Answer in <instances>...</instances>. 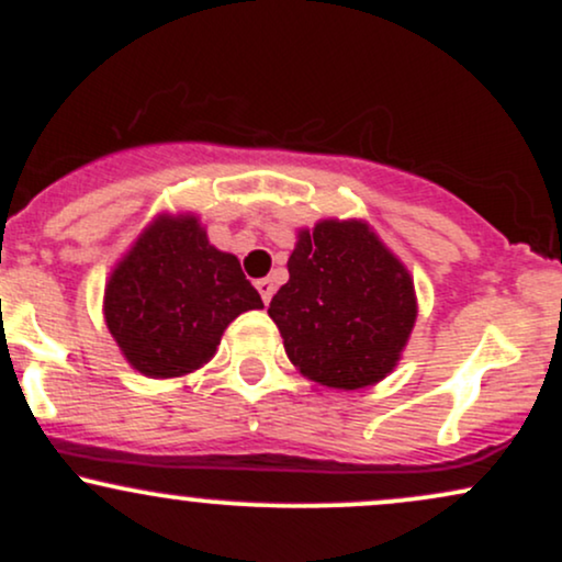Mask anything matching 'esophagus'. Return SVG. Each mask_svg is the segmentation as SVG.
<instances>
[{"label":"esophagus","instance_id":"esophagus-1","mask_svg":"<svg viewBox=\"0 0 562 562\" xmlns=\"http://www.w3.org/2000/svg\"><path fill=\"white\" fill-rule=\"evenodd\" d=\"M256 290L261 293L263 303H269V301H272V295H274V282L269 280V277H263V280H256Z\"/></svg>","mask_w":562,"mask_h":562}]
</instances>
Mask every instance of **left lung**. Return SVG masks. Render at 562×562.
Wrapping results in <instances>:
<instances>
[{
  "label": "left lung",
  "instance_id": "left-lung-1",
  "mask_svg": "<svg viewBox=\"0 0 562 562\" xmlns=\"http://www.w3.org/2000/svg\"><path fill=\"white\" fill-rule=\"evenodd\" d=\"M288 272L269 317L303 378L357 391L396 370L417 319L415 280L364 218L299 229Z\"/></svg>",
  "mask_w": 562,
  "mask_h": 562
}]
</instances>
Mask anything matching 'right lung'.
I'll use <instances>...</instances> for the list:
<instances>
[{
  "mask_svg": "<svg viewBox=\"0 0 562 562\" xmlns=\"http://www.w3.org/2000/svg\"><path fill=\"white\" fill-rule=\"evenodd\" d=\"M263 308L235 254L209 243L192 211H164L115 261L102 314L134 370L184 378L214 359L232 319Z\"/></svg>",
  "mask_w": 562,
  "mask_h": 562,
  "instance_id": "right-lung-1",
  "label": "right lung"
}]
</instances>
